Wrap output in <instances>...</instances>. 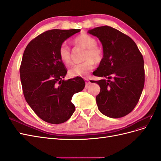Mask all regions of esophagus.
Returning <instances> with one entry per match:
<instances>
[{"instance_id": "obj_1", "label": "esophagus", "mask_w": 161, "mask_h": 161, "mask_svg": "<svg viewBox=\"0 0 161 161\" xmlns=\"http://www.w3.org/2000/svg\"><path fill=\"white\" fill-rule=\"evenodd\" d=\"M91 83V82L89 81V79H85V84H86V87L88 86L89 84Z\"/></svg>"}]
</instances>
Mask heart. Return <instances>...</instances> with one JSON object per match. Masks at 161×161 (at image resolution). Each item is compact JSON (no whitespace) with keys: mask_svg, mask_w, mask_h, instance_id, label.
Returning a JSON list of instances; mask_svg holds the SVG:
<instances>
[{"mask_svg":"<svg viewBox=\"0 0 161 161\" xmlns=\"http://www.w3.org/2000/svg\"><path fill=\"white\" fill-rule=\"evenodd\" d=\"M73 43L77 47L85 50L83 62L73 66L69 70L72 76L85 77L94 69L95 64H100L103 60L104 50L97 44L96 39L86 33H82L75 37ZM59 57L66 65H69L72 62V53L70 47L66 43H62L59 47Z\"/></svg>","mask_w":161,"mask_h":161,"instance_id":"heart-1","label":"heart"}]
</instances>
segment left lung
Returning a JSON list of instances; mask_svg holds the SVG:
<instances>
[{
    "label": "left lung",
    "instance_id": "8db88e82",
    "mask_svg": "<svg viewBox=\"0 0 161 161\" xmlns=\"http://www.w3.org/2000/svg\"><path fill=\"white\" fill-rule=\"evenodd\" d=\"M89 33L99 39L104 58L92 73L103 79L96 82L100 92L96 97L99 110L111 118L129 114L138 103L144 88L145 72L142 53L132 39L105 25Z\"/></svg>",
    "mask_w": 161,
    "mask_h": 161
}]
</instances>
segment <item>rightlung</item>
I'll return each mask as SVG.
<instances>
[{"mask_svg": "<svg viewBox=\"0 0 161 161\" xmlns=\"http://www.w3.org/2000/svg\"><path fill=\"white\" fill-rule=\"evenodd\" d=\"M80 31H46L33 39L24 51L19 69L23 95L35 114L47 123L69 119L75 110L72 96L85 86L79 76L63 79L67 69L58 53L64 40Z\"/></svg>", "mask_w": 161, "mask_h": 161, "instance_id": "right-lung-1", "label": "right lung"}]
</instances>
